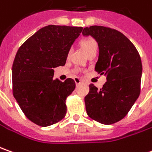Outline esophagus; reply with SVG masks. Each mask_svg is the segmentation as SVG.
I'll return each mask as SVG.
<instances>
[{"instance_id": "1", "label": "esophagus", "mask_w": 152, "mask_h": 152, "mask_svg": "<svg viewBox=\"0 0 152 152\" xmlns=\"http://www.w3.org/2000/svg\"><path fill=\"white\" fill-rule=\"evenodd\" d=\"M74 80H75V82H76V85H78V84H80V83H81V79H80V78H79V77H75V78H74Z\"/></svg>"}]
</instances>
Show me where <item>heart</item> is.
<instances>
[{
    "instance_id": "1",
    "label": "heart",
    "mask_w": 152,
    "mask_h": 152,
    "mask_svg": "<svg viewBox=\"0 0 152 152\" xmlns=\"http://www.w3.org/2000/svg\"><path fill=\"white\" fill-rule=\"evenodd\" d=\"M81 48L83 49V50L85 51V53H86L88 50H92V49H97V44L95 42V40L92 39H85L81 40ZM71 54V50L68 51V56H70Z\"/></svg>"
}]
</instances>
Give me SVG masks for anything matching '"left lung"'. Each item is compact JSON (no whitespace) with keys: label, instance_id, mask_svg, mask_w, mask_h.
Listing matches in <instances>:
<instances>
[{"label":"left lung","instance_id":"left-lung-1","mask_svg":"<svg viewBox=\"0 0 152 152\" xmlns=\"http://www.w3.org/2000/svg\"><path fill=\"white\" fill-rule=\"evenodd\" d=\"M83 36H92L98 45L95 71L104 74L107 81L101 89L90 84L85 97L87 115L103 124L124 118L140 92L142 64L135 47L122 33L102 26L82 30Z\"/></svg>","mask_w":152,"mask_h":152}]
</instances>
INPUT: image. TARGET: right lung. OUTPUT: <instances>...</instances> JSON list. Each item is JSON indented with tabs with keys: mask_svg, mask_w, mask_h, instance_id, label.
<instances>
[{
	"mask_svg": "<svg viewBox=\"0 0 152 152\" xmlns=\"http://www.w3.org/2000/svg\"><path fill=\"white\" fill-rule=\"evenodd\" d=\"M82 27L49 25L42 28L19 48L12 65L13 96L26 117L46 127L66 114V97L76 83L53 79L54 68L65 66L68 51Z\"/></svg>",
	"mask_w": 152,
	"mask_h": 152,
	"instance_id": "right-lung-1",
	"label": "right lung"
}]
</instances>
